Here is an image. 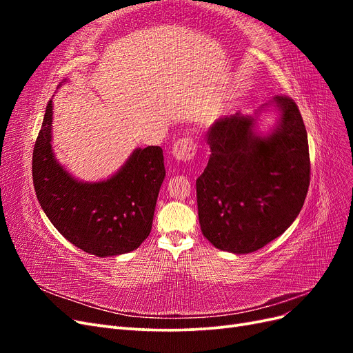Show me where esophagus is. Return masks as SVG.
Segmentation results:
<instances>
[{"label": "esophagus", "mask_w": 353, "mask_h": 353, "mask_svg": "<svg viewBox=\"0 0 353 353\" xmlns=\"http://www.w3.org/2000/svg\"><path fill=\"white\" fill-rule=\"evenodd\" d=\"M174 157L179 162H190L191 159H194L197 153V144L191 137L179 138V140L172 147Z\"/></svg>", "instance_id": "esophagus-1"}]
</instances>
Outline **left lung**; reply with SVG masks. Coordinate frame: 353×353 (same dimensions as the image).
I'll return each mask as SVG.
<instances>
[{
    "label": "left lung",
    "mask_w": 353,
    "mask_h": 353,
    "mask_svg": "<svg viewBox=\"0 0 353 353\" xmlns=\"http://www.w3.org/2000/svg\"><path fill=\"white\" fill-rule=\"evenodd\" d=\"M279 126L268 137L253 132L254 119L222 117L206 134L208 166L197 181L203 236L215 248L250 253L280 237L301 212L311 181L307 134L297 104L274 99Z\"/></svg>",
    "instance_id": "8db88e82"
}]
</instances>
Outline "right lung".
<instances>
[{
	"label": "right lung",
	"mask_w": 353,
	"mask_h": 353,
	"mask_svg": "<svg viewBox=\"0 0 353 353\" xmlns=\"http://www.w3.org/2000/svg\"><path fill=\"white\" fill-rule=\"evenodd\" d=\"M51 122L50 100L32 156V178L39 205L52 225L77 248L99 258L137 249L152 231L166 174L162 148H137L110 179L81 183L56 162Z\"/></svg>",
	"instance_id": "1"
}]
</instances>
